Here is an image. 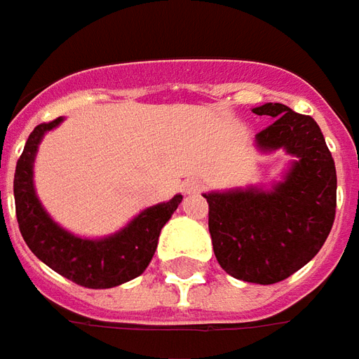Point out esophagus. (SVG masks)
I'll use <instances>...</instances> for the list:
<instances>
[{
    "instance_id": "esophagus-1",
    "label": "esophagus",
    "mask_w": 359,
    "mask_h": 359,
    "mask_svg": "<svg viewBox=\"0 0 359 359\" xmlns=\"http://www.w3.org/2000/svg\"><path fill=\"white\" fill-rule=\"evenodd\" d=\"M203 189V182L199 180H191V182H185L184 191L185 193H199Z\"/></svg>"
}]
</instances>
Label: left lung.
Returning a JSON list of instances; mask_svg holds the SVG:
<instances>
[{
	"label": "left lung",
	"instance_id": "left-lung-1",
	"mask_svg": "<svg viewBox=\"0 0 359 359\" xmlns=\"http://www.w3.org/2000/svg\"><path fill=\"white\" fill-rule=\"evenodd\" d=\"M253 114L271 119L257 133L261 151L284 149L296 156L273 189L248 187L205 193L208 232L216 261L226 273L274 284L313 259L330 233L337 212V168L311 116L269 102Z\"/></svg>",
	"mask_w": 359,
	"mask_h": 359
}]
</instances>
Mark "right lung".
Masks as SVG:
<instances>
[{
    "label": "right lung",
    "mask_w": 359,
    "mask_h": 359,
    "mask_svg": "<svg viewBox=\"0 0 359 359\" xmlns=\"http://www.w3.org/2000/svg\"><path fill=\"white\" fill-rule=\"evenodd\" d=\"M62 119L34 127L17 160L13 193L19 230L30 251L52 271L85 288H114L144 273L158 245L160 230L184 197L175 195L168 203L144 208L126 228L102 240H86L63 230L44 210L32 182L38 144L46 131L60 126Z\"/></svg>",
    "instance_id": "obj_1"
}]
</instances>
